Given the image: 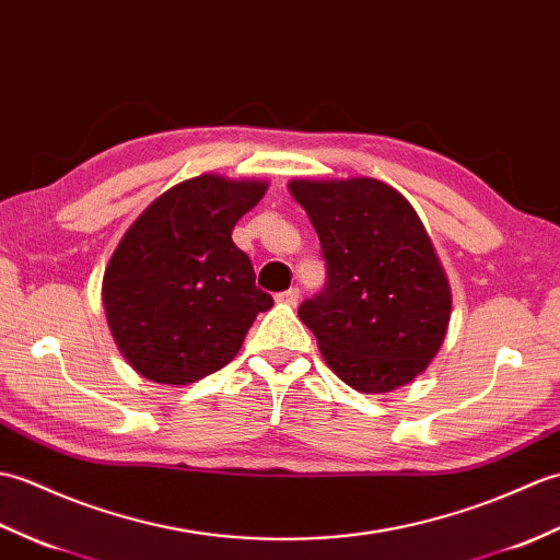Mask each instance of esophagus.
Listing matches in <instances>:
<instances>
[{
  "instance_id": "obj_1",
  "label": "esophagus",
  "mask_w": 560,
  "mask_h": 560,
  "mask_svg": "<svg viewBox=\"0 0 560 560\" xmlns=\"http://www.w3.org/2000/svg\"><path fill=\"white\" fill-rule=\"evenodd\" d=\"M276 300L280 302V304H288V306H296V302H300V288H290V290H284V292H280Z\"/></svg>"
}]
</instances>
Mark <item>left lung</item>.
Segmentation results:
<instances>
[{
    "label": "left lung",
    "mask_w": 560,
    "mask_h": 560,
    "mask_svg": "<svg viewBox=\"0 0 560 560\" xmlns=\"http://www.w3.org/2000/svg\"><path fill=\"white\" fill-rule=\"evenodd\" d=\"M320 240L326 290L300 306L332 374L378 395L412 383L451 323L448 276L417 210L371 177L288 184Z\"/></svg>",
    "instance_id": "left-lung-1"
}]
</instances>
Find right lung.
<instances>
[{
  "label": "right lung",
  "instance_id": "1",
  "mask_svg": "<svg viewBox=\"0 0 560 560\" xmlns=\"http://www.w3.org/2000/svg\"><path fill=\"white\" fill-rule=\"evenodd\" d=\"M268 182L198 175L160 194L124 232L103 278L117 350L153 383L189 385L230 364L272 296L232 230Z\"/></svg>",
  "mask_w": 560,
  "mask_h": 560
}]
</instances>
